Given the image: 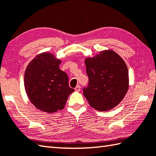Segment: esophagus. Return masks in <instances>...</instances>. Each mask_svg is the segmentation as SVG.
Returning a JSON list of instances; mask_svg holds the SVG:
<instances>
[{
    "mask_svg": "<svg viewBox=\"0 0 156 156\" xmlns=\"http://www.w3.org/2000/svg\"><path fill=\"white\" fill-rule=\"evenodd\" d=\"M80 88H81V87H80V85L76 86V87L75 88V90H76V91H77V92H79V91L80 90Z\"/></svg>",
    "mask_w": 156,
    "mask_h": 156,
    "instance_id": "34e87169",
    "label": "esophagus"
}]
</instances>
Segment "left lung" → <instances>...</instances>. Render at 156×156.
Here are the masks:
<instances>
[{
    "mask_svg": "<svg viewBox=\"0 0 156 156\" xmlns=\"http://www.w3.org/2000/svg\"><path fill=\"white\" fill-rule=\"evenodd\" d=\"M89 82L83 94L96 110L106 111L117 106L129 88L128 68L120 56L112 50L102 51L85 59Z\"/></svg>",
    "mask_w": 156,
    "mask_h": 156,
    "instance_id": "obj_1",
    "label": "left lung"
}]
</instances>
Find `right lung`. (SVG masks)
Wrapping results in <instances>:
<instances>
[{
  "instance_id": "add662e5",
  "label": "right lung",
  "mask_w": 156,
  "mask_h": 156,
  "mask_svg": "<svg viewBox=\"0 0 156 156\" xmlns=\"http://www.w3.org/2000/svg\"><path fill=\"white\" fill-rule=\"evenodd\" d=\"M61 60L50 53L33 59L25 72L24 85L31 103L39 110L52 113L64 108L68 96L74 91L69 87L67 74L59 69Z\"/></svg>"
}]
</instances>
